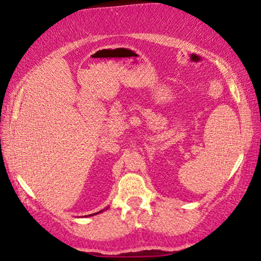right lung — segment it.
<instances>
[{"label": "right lung", "mask_w": 261, "mask_h": 261, "mask_svg": "<svg viewBox=\"0 0 261 261\" xmlns=\"http://www.w3.org/2000/svg\"><path fill=\"white\" fill-rule=\"evenodd\" d=\"M100 213H101V211H99V213H98V214H100ZM93 215H95V214H93Z\"/></svg>", "instance_id": "1"}]
</instances>
